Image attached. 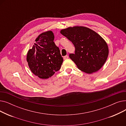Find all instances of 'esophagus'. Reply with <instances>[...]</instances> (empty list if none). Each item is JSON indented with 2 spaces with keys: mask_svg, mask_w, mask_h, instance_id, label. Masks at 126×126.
I'll list each match as a JSON object with an SVG mask.
<instances>
[{
  "mask_svg": "<svg viewBox=\"0 0 126 126\" xmlns=\"http://www.w3.org/2000/svg\"><path fill=\"white\" fill-rule=\"evenodd\" d=\"M63 58H64V60H66V59H67L68 58V56L67 55H66V56H64Z\"/></svg>",
  "mask_w": 126,
  "mask_h": 126,
  "instance_id": "34e87169",
  "label": "esophagus"
}]
</instances>
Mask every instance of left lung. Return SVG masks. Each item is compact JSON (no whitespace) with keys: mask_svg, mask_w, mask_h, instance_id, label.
Wrapping results in <instances>:
<instances>
[{"mask_svg":"<svg viewBox=\"0 0 126 126\" xmlns=\"http://www.w3.org/2000/svg\"><path fill=\"white\" fill-rule=\"evenodd\" d=\"M60 32L75 46V54H70L69 58L79 69L91 74L103 66L108 56V47L96 32L84 26H74Z\"/></svg>","mask_w":126,"mask_h":126,"instance_id":"obj_1","label":"left lung"}]
</instances>
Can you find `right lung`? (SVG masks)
I'll return each mask as SVG.
<instances>
[{
  "mask_svg": "<svg viewBox=\"0 0 126 126\" xmlns=\"http://www.w3.org/2000/svg\"><path fill=\"white\" fill-rule=\"evenodd\" d=\"M51 31L42 33L27 54L26 60L31 71L39 78L46 79L60 70L63 61L59 48L54 42Z\"/></svg>",
  "mask_w": 126,
  "mask_h": 126,
  "instance_id": "add662e5",
  "label": "right lung"
}]
</instances>
